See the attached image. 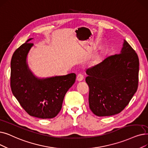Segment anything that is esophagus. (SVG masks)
Masks as SVG:
<instances>
[{"label": "esophagus", "instance_id": "obj_1", "mask_svg": "<svg viewBox=\"0 0 148 148\" xmlns=\"http://www.w3.org/2000/svg\"><path fill=\"white\" fill-rule=\"evenodd\" d=\"M83 75L82 74H79L77 75V80L79 82H81L83 80Z\"/></svg>", "mask_w": 148, "mask_h": 148}]
</instances>
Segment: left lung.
<instances>
[{
    "label": "left lung",
    "instance_id": "left-lung-1",
    "mask_svg": "<svg viewBox=\"0 0 148 148\" xmlns=\"http://www.w3.org/2000/svg\"><path fill=\"white\" fill-rule=\"evenodd\" d=\"M138 71V56L124 40L120 54L86 70L90 110L99 117L123 111L137 90Z\"/></svg>",
    "mask_w": 148,
    "mask_h": 148
}]
</instances>
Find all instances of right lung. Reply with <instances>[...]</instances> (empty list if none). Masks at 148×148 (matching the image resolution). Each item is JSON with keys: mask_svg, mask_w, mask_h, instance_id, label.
I'll list each match as a JSON object with an SVG mask.
<instances>
[{"mask_svg": "<svg viewBox=\"0 0 148 148\" xmlns=\"http://www.w3.org/2000/svg\"><path fill=\"white\" fill-rule=\"evenodd\" d=\"M29 39L18 48L11 61L10 83L12 94L31 116L52 119L60 111L64 97L75 83L76 75L38 79L28 68L27 57L33 43Z\"/></svg>", "mask_w": 148, "mask_h": 148, "instance_id": "obj_1", "label": "right lung"}]
</instances>
